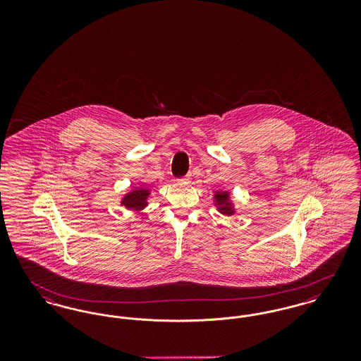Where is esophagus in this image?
<instances>
[{
	"label": "esophagus",
	"instance_id": "esophagus-1",
	"mask_svg": "<svg viewBox=\"0 0 361 361\" xmlns=\"http://www.w3.org/2000/svg\"><path fill=\"white\" fill-rule=\"evenodd\" d=\"M189 178H190V174H187V176H185L183 180H184V181H188Z\"/></svg>",
	"mask_w": 361,
	"mask_h": 361
}]
</instances>
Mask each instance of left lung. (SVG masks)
<instances>
[{"label":"left lung","instance_id":"left-lung-1","mask_svg":"<svg viewBox=\"0 0 361 361\" xmlns=\"http://www.w3.org/2000/svg\"><path fill=\"white\" fill-rule=\"evenodd\" d=\"M215 199H216V204L218 208L222 214L226 215H231L234 211H233V207L228 203V193L227 192H218L215 195Z\"/></svg>","mask_w":361,"mask_h":361}]
</instances>
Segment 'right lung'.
Listing matches in <instances>:
<instances>
[{"mask_svg":"<svg viewBox=\"0 0 361 361\" xmlns=\"http://www.w3.org/2000/svg\"><path fill=\"white\" fill-rule=\"evenodd\" d=\"M149 196V190L145 188L135 189L134 192L128 193L123 200L121 204L127 207L128 209H142L146 206V199Z\"/></svg>","mask_w":361,"mask_h":361,"instance_id":"obj_1","label":"right lung"}]
</instances>
